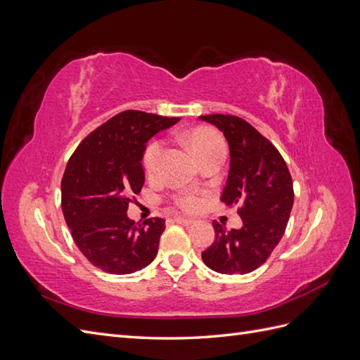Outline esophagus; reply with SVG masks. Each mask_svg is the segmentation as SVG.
<instances>
[{"mask_svg": "<svg viewBox=\"0 0 360 360\" xmlns=\"http://www.w3.org/2000/svg\"><path fill=\"white\" fill-rule=\"evenodd\" d=\"M172 221L180 224V225H191L195 222L193 219H191V217H183V216H174Z\"/></svg>", "mask_w": 360, "mask_h": 360, "instance_id": "esophagus-1", "label": "esophagus"}]
</instances>
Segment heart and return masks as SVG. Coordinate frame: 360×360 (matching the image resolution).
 Listing matches in <instances>:
<instances>
[{"label": "heart", "instance_id": "b5f03b06", "mask_svg": "<svg viewBox=\"0 0 360 360\" xmlns=\"http://www.w3.org/2000/svg\"><path fill=\"white\" fill-rule=\"evenodd\" d=\"M188 146L198 160L207 156L217 148H225L224 141L210 129H195L186 138ZM162 155V143L153 141L144 153V168L148 174H153L158 168V163ZM176 202L184 210H193L200 205V197L195 193H181L176 198Z\"/></svg>", "mask_w": 360, "mask_h": 360}]
</instances>
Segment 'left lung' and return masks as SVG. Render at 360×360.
I'll return each mask as SVG.
<instances>
[{
    "label": "left lung",
    "instance_id": "8db88e82",
    "mask_svg": "<svg viewBox=\"0 0 360 360\" xmlns=\"http://www.w3.org/2000/svg\"><path fill=\"white\" fill-rule=\"evenodd\" d=\"M224 134L230 147V171L221 200L240 204L243 225L228 231L213 222L214 242L201 254L204 264L224 275L250 274L274 252L290 219L292 180L275 146L243 118L201 115Z\"/></svg>",
    "mask_w": 360,
    "mask_h": 360
}]
</instances>
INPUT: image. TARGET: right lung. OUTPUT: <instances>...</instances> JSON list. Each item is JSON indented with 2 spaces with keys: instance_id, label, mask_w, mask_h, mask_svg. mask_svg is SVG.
<instances>
[{
  "instance_id": "obj_1",
  "label": "right lung",
  "mask_w": 360,
  "mask_h": 360,
  "mask_svg": "<svg viewBox=\"0 0 360 360\" xmlns=\"http://www.w3.org/2000/svg\"><path fill=\"white\" fill-rule=\"evenodd\" d=\"M143 111L120 112L75 150L61 180V207L84 257L112 275L147 267L158 255L165 221L129 219L132 195L143 189L148 139L179 122Z\"/></svg>"
}]
</instances>
